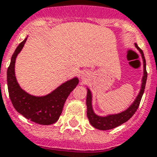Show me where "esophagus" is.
Masks as SVG:
<instances>
[{
	"instance_id": "obj_1",
	"label": "esophagus",
	"mask_w": 157,
	"mask_h": 157,
	"mask_svg": "<svg viewBox=\"0 0 157 157\" xmlns=\"http://www.w3.org/2000/svg\"><path fill=\"white\" fill-rule=\"evenodd\" d=\"M86 76H87V75H86V73H82V76H81V78L84 79V80H85V78H86Z\"/></svg>"
}]
</instances>
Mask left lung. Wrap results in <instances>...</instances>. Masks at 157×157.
<instances>
[{"mask_svg":"<svg viewBox=\"0 0 157 157\" xmlns=\"http://www.w3.org/2000/svg\"><path fill=\"white\" fill-rule=\"evenodd\" d=\"M135 47L139 50V52L141 53L142 58L144 60V76L142 79V86L141 90L139 92V95L137 96L136 99L134 102L130 105V107L126 109L124 112L118 113V114L115 115H109L107 117H99L94 112L93 108H92V95H91L90 90L88 89L87 90V97H86V105H87V117H88L90 123L91 125H93L94 128L100 130H107V129H114L116 127L119 126L122 124L127 121H129L133 115L135 113V112L138 109L139 104H140V101L144 94V89L146 86L147 77V72L146 70V60L144 58V54L143 50L138 46L136 43L134 44Z\"/></svg>","mask_w":157,"mask_h":157,"instance_id":"8db88e82","label":"left lung"}]
</instances>
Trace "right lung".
Masks as SVG:
<instances>
[{
	"label": "right lung",
	"instance_id": "add662e5",
	"mask_svg": "<svg viewBox=\"0 0 157 157\" xmlns=\"http://www.w3.org/2000/svg\"><path fill=\"white\" fill-rule=\"evenodd\" d=\"M27 38L18 45L12 55L7 70V85L11 103L17 112L32 121L40 124H54L59 120L65 101L76 88L79 80L73 78L62 84L53 92L42 97L31 95L20 88L14 74L16 57L23 49Z\"/></svg>",
	"mask_w": 157,
	"mask_h": 157
}]
</instances>
